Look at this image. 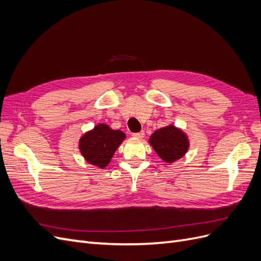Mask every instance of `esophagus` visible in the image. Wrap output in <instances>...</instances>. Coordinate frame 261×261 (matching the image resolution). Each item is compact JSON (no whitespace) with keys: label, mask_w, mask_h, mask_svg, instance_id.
I'll return each mask as SVG.
<instances>
[{"label":"esophagus","mask_w":261,"mask_h":261,"mask_svg":"<svg viewBox=\"0 0 261 261\" xmlns=\"http://www.w3.org/2000/svg\"><path fill=\"white\" fill-rule=\"evenodd\" d=\"M133 137H135L137 139H143L145 137V133L144 132H140V133H135L133 134Z\"/></svg>","instance_id":"1"}]
</instances>
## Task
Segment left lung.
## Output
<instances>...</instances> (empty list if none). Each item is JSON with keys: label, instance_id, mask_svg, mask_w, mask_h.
I'll use <instances>...</instances> for the list:
<instances>
[{"label": "left lung", "instance_id": "left-lung-1", "mask_svg": "<svg viewBox=\"0 0 261 261\" xmlns=\"http://www.w3.org/2000/svg\"><path fill=\"white\" fill-rule=\"evenodd\" d=\"M148 141L160 159L169 164L183 158L191 145L187 134L173 124L153 132Z\"/></svg>", "mask_w": 261, "mask_h": 261}]
</instances>
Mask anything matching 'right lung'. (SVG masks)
<instances>
[{
    "instance_id": "1",
    "label": "right lung",
    "mask_w": 261,
    "mask_h": 261,
    "mask_svg": "<svg viewBox=\"0 0 261 261\" xmlns=\"http://www.w3.org/2000/svg\"><path fill=\"white\" fill-rule=\"evenodd\" d=\"M126 138L125 133L100 123L86 132L78 141V149L86 162L105 169L111 162L117 148Z\"/></svg>"
}]
</instances>
